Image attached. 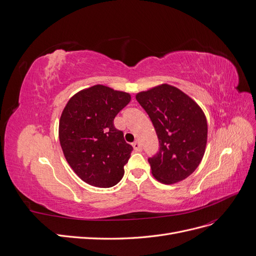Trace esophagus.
Here are the masks:
<instances>
[{
    "label": "esophagus",
    "instance_id": "esophagus-1",
    "mask_svg": "<svg viewBox=\"0 0 256 256\" xmlns=\"http://www.w3.org/2000/svg\"><path fill=\"white\" fill-rule=\"evenodd\" d=\"M132 146H134V148L136 152H141L142 150V145L140 144V142H138V141L134 142Z\"/></svg>",
    "mask_w": 256,
    "mask_h": 256
}]
</instances>
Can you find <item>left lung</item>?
Instances as JSON below:
<instances>
[{
	"label": "left lung",
	"instance_id": "left-lung-1",
	"mask_svg": "<svg viewBox=\"0 0 256 256\" xmlns=\"http://www.w3.org/2000/svg\"><path fill=\"white\" fill-rule=\"evenodd\" d=\"M136 98L148 114L159 140V150L148 158L152 175L166 184L187 178L205 152L204 112L189 96L168 84L138 92Z\"/></svg>",
	"mask_w": 256,
	"mask_h": 256
}]
</instances>
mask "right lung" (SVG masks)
<instances>
[{
  "instance_id": "right-lung-1",
  "label": "right lung",
  "mask_w": 256,
  "mask_h": 256,
  "mask_svg": "<svg viewBox=\"0 0 256 256\" xmlns=\"http://www.w3.org/2000/svg\"><path fill=\"white\" fill-rule=\"evenodd\" d=\"M130 95L104 85L76 92L60 120L64 156L83 182L99 188L113 187L124 176L132 152L114 118L130 102Z\"/></svg>"
}]
</instances>
